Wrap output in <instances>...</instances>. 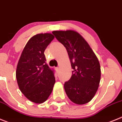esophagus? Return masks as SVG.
<instances>
[{"instance_id":"1","label":"esophagus","mask_w":122,"mask_h":122,"mask_svg":"<svg viewBox=\"0 0 122 122\" xmlns=\"http://www.w3.org/2000/svg\"><path fill=\"white\" fill-rule=\"evenodd\" d=\"M56 69L57 72H58L59 70H60V67H56Z\"/></svg>"}]
</instances>
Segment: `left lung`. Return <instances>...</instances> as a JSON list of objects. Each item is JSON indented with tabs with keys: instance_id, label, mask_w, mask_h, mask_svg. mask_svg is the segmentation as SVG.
Listing matches in <instances>:
<instances>
[{
	"instance_id": "left-lung-1",
	"label": "left lung",
	"mask_w": 122,
	"mask_h": 122,
	"mask_svg": "<svg viewBox=\"0 0 122 122\" xmlns=\"http://www.w3.org/2000/svg\"><path fill=\"white\" fill-rule=\"evenodd\" d=\"M52 33L66 49L73 69L64 87L69 98L77 105L87 103L98 90L101 78L100 62L87 41L77 31L56 30Z\"/></svg>"
}]
</instances>
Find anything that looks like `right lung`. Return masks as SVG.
<instances>
[{"instance_id": "obj_1", "label": "right lung", "mask_w": 122, "mask_h": 122, "mask_svg": "<svg viewBox=\"0 0 122 122\" xmlns=\"http://www.w3.org/2000/svg\"><path fill=\"white\" fill-rule=\"evenodd\" d=\"M54 38L50 33L34 35L26 44L17 63L16 76L19 89L35 103L46 102L55 83L54 70L46 64L44 55Z\"/></svg>"}]
</instances>
